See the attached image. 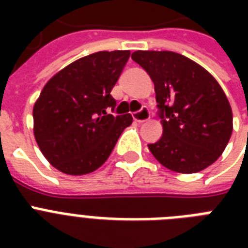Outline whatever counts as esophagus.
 Segmentation results:
<instances>
[{"instance_id": "1", "label": "esophagus", "mask_w": 248, "mask_h": 248, "mask_svg": "<svg viewBox=\"0 0 248 248\" xmlns=\"http://www.w3.org/2000/svg\"><path fill=\"white\" fill-rule=\"evenodd\" d=\"M149 117H151V114H149L148 108H141L139 112L132 113V118H134V121H135V122H139V124H141V122H147V121L149 120Z\"/></svg>"}]
</instances>
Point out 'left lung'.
Returning <instances> with one entry per match:
<instances>
[{
    "label": "left lung",
    "instance_id": "left-lung-1",
    "mask_svg": "<svg viewBox=\"0 0 248 248\" xmlns=\"http://www.w3.org/2000/svg\"><path fill=\"white\" fill-rule=\"evenodd\" d=\"M132 60L155 83L163 127L148 148L166 169L202 171L215 162L233 131V114L219 82L200 64L172 51H135Z\"/></svg>",
    "mask_w": 248,
    "mask_h": 248
}]
</instances>
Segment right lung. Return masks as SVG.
Masks as SVG:
<instances>
[{
    "mask_svg": "<svg viewBox=\"0 0 248 248\" xmlns=\"http://www.w3.org/2000/svg\"><path fill=\"white\" fill-rule=\"evenodd\" d=\"M128 50L99 51L76 60L50 78L33 107V132L42 155L67 175H85L108 159L131 114L113 116L110 91Z\"/></svg>",
    "mask_w": 248,
    "mask_h": 248,
    "instance_id": "obj_1",
    "label": "right lung"
}]
</instances>
